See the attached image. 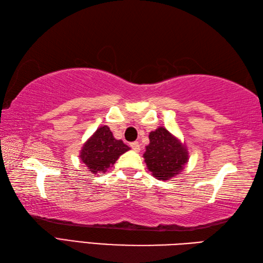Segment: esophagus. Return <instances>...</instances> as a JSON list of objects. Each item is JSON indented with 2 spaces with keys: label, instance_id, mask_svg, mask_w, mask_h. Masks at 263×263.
I'll use <instances>...</instances> for the list:
<instances>
[{
  "label": "esophagus",
  "instance_id": "obj_1",
  "mask_svg": "<svg viewBox=\"0 0 263 263\" xmlns=\"http://www.w3.org/2000/svg\"><path fill=\"white\" fill-rule=\"evenodd\" d=\"M130 147L135 150V152H140V144H139V142H137V141H135V142H131L130 143Z\"/></svg>",
  "mask_w": 263,
  "mask_h": 263
}]
</instances>
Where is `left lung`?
I'll return each mask as SVG.
<instances>
[{"mask_svg":"<svg viewBox=\"0 0 263 263\" xmlns=\"http://www.w3.org/2000/svg\"><path fill=\"white\" fill-rule=\"evenodd\" d=\"M149 141L143 158L152 175L159 181H168L180 174L189 161L185 143L163 126L149 133Z\"/></svg>","mask_w":263,"mask_h":263,"instance_id":"8db88e82","label":"left lung"}]
</instances>
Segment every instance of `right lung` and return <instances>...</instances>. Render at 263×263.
Masks as SVG:
<instances>
[{
    "label": "right lung",
    "mask_w": 263,
    "mask_h": 263,
    "mask_svg": "<svg viewBox=\"0 0 263 263\" xmlns=\"http://www.w3.org/2000/svg\"><path fill=\"white\" fill-rule=\"evenodd\" d=\"M127 150L130 147L115 139L107 125H102L83 143L79 157L89 172L102 174L113 167L120 156Z\"/></svg>",
    "instance_id": "add662e5"
}]
</instances>
